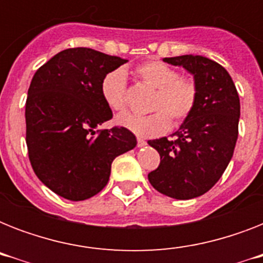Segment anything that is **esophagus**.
Returning a JSON list of instances; mask_svg holds the SVG:
<instances>
[{"label":"esophagus","mask_w":263,"mask_h":263,"mask_svg":"<svg viewBox=\"0 0 263 263\" xmlns=\"http://www.w3.org/2000/svg\"><path fill=\"white\" fill-rule=\"evenodd\" d=\"M146 144H147V142H146V140L142 139V138H138V146H139V147H144Z\"/></svg>","instance_id":"1"}]
</instances>
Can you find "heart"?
Here are the masks:
<instances>
[{"label": "heart", "mask_w": 263, "mask_h": 263, "mask_svg": "<svg viewBox=\"0 0 263 263\" xmlns=\"http://www.w3.org/2000/svg\"><path fill=\"white\" fill-rule=\"evenodd\" d=\"M136 78L156 90L148 116L125 113L117 123L139 136L152 138L180 124L195 109L198 87L194 80L180 76L177 69L161 60H150L135 68ZM101 97L110 110L123 111L127 106V78L121 69L107 72L101 80ZM157 111L156 112L155 110Z\"/></svg>", "instance_id": "obj_1"}]
</instances>
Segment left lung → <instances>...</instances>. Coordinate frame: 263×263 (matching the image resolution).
Wrapping results in <instances>:
<instances>
[{
  "mask_svg": "<svg viewBox=\"0 0 263 263\" xmlns=\"http://www.w3.org/2000/svg\"><path fill=\"white\" fill-rule=\"evenodd\" d=\"M183 67L198 87L195 109L173 134L148 144L160 153V166L148 173L157 191L175 199L203 195L220 180L236 146L240 101L224 67L203 55L164 59Z\"/></svg>",
  "mask_w": 263,
  "mask_h": 263,
  "instance_id": "obj_1",
  "label": "left lung"
}]
</instances>
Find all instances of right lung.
<instances>
[{
    "label": "right lung",
    "instance_id": "add662e5",
    "mask_svg": "<svg viewBox=\"0 0 263 263\" xmlns=\"http://www.w3.org/2000/svg\"><path fill=\"white\" fill-rule=\"evenodd\" d=\"M128 60L88 47L57 53L35 72L26 102V142L35 175L69 200L97 195L111 162L136 146L129 129H98L113 113L101 97V80Z\"/></svg>",
    "mask_w": 263,
    "mask_h": 263
}]
</instances>
